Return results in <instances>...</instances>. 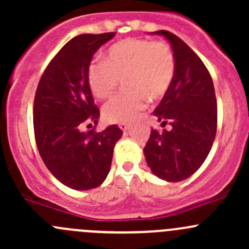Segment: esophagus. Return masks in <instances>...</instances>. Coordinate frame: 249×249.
Masks as SVG:
<instances>
[{
	"label": "esophagus",
	"mask_w": 249,
	"mask_h": 249,
	"mask_svg": "<svg viewBox=\"0 0 249 249\" xmlns=\"http://www.w3.org/2000/svg\"><path fill=\"white\" fill-rule=\"evenodd\" d=\"M119 127L123 130V131H127L129 130V124H126V123H122V124H119Z\"/></svg>",
	"instance_id": "1"
}]
</instances>
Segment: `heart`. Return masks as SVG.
I'll use <instances>...</instances> for the list:
<instances>
[{
	"mask_svg": "<svg viewBox=\"0 0 249 249\" xmlns=\"http://www.w3.org/2000/svg\"><path fill=\"white\" fill-rule=\"evenodd\" d=\"M176 72L172 49L165 42L126 38L107 49L104 60L88 65L87 82L92 95L108 99L124 79L126 89L105 106L109 123H130L150 100L161 99L169 91Z\"/></svg>",
	"mask_w": 249,
	"mask_h": 249,
	"instance_id": "heart-1",
	"label": "heart"
}]
</instances>
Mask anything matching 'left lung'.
I'll return each instance as SVG.
<instances>
[{
	"mask_svg": "<svg viewBox=\"0 0 249 249\" xmlns=\"http://www.w3.org/2000/svg\"><path fill=\"white\" fill-rule=\"evenodd\" d=\"M171 44L176 72L169 91L153 114L172 130L152 129L143 153L157 177L180 182L196 172L217 132V100L210 72L192 48L172 32L160 30Z\"/></svg>",
	"mask_w": 249,
	"mask_h": 249,
	"instance_id": "8db88e82",
	"label": "left lung"
}]
</instances>
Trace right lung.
Returning <instances> with one entry per match:
<instances>
[{
    "mask_svg": "<svg viewBox=\"0 0 249 249\" xmlns=\"http://www.w3.org/2000/svg\"><path fill=\"white\" fill-rule=\"evenodd\" d=\"M114 35L73 37L53 57L36 90L34 129L39 155L52 175L71 189L88 190L104 183L123 135L117 125L101 132L80 131L83 124H97L100 117L87 82L88 65Z\"/></svg>",
    "mask_w": 249,
    "mask_h": 249,
    "instance_id": "1",
    "label": "right lung"
}]
</instances>
